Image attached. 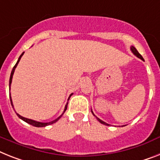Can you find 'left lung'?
<instances>
[{"label": "left lung", "mask_w": 160, "mask_h": 160, "mask_svg": "<svg viewBox=\"0 0 160 160\" xmlns=\"http://www.w3.org/2000/svg\"><path fill=\"white\" fill-rule=\"evenodd\" d=\"M131 51H132V53L134 54V55H135L136 56H137V57H138V58H139V59H142V60H143V61H144L143 57H142V55H140L139 52L137 51V50L135 48V47H132H132H131ZM92 114H93V115H94L95 117H96V119L98 120L99 122H101V123H102V124H104V125H107V126H109V124H108V123H106V122H104V121H102V120L100 119V118H97V117H96V116L94 114V113L92 112Z\"/></svg>", "instance_id": "1"}]
</instances>
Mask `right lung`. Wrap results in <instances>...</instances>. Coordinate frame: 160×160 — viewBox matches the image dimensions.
I'll use <instances>...</instances> for the list:
<instances>
[{"label": "right lung", "instance_id": "1", "mask_svg": "<svg viewBox=\"0 0 160 160\" xmlns=\"http://www.w3.org/2000/svg\"><path fill=\"white\" fill-rule=\"evenodd\" d=\"M23 53H24V52H23V53L21 54V55H20V56H19V58H18V61H17V63H16V64H15V65L14 66V68H13V69H12V71H11V73H10V84H11L12 78H13V75H14V69H15V68H16L17 65H18V62H19V60H20L21 57L23 56ZM72 94H71L70 96H69V97H68V100H69V98H70V96H72ZM10 103H11V105H12V106H13V108H14V105H13V102H12L11 96H10ZM67 107H68V102H67V104H66L65 107H64V112H63V113H62L61 115L59 116V117H58V118H56V119L53 120V121H51V122H38V121H35V120L29 119V118H24V117H23V116L19 115V114H18V113H16V114H17V116H18V118H21V119H22V120H23L24 122H28V124H31V125H32V126H34V127H38V128H42V127H46V126H48V125L53 124V123H55V122H57L58 120H59V118H61L62 115L64 114V112L66 111V109H67Z\"/></svg>", "mask_w": 160, "mask_h": 160}]
</instances>
